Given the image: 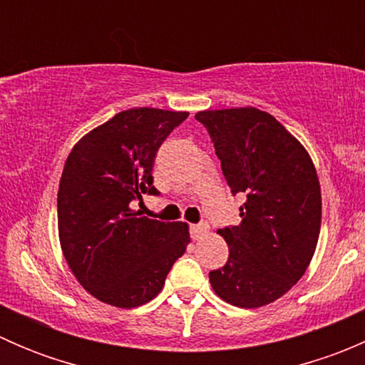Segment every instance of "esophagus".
<instances>
[{
  "mask_svg": "<svg viewBox=\"0 0 365 365\" xmlns=\"http://www.w3.org/2000/svg\"><path fill=\"white\" fill-rule=\"evenodd\" d=\"M206 233H208V224L206 222L192 224V226H190V237H192L194 240H201Z\"/></svg>",
  "mask_w": 365,
  "mask_h": 365,
  "instance_id": "34e87169",
  "label": "esophagus"
}]
</instances>
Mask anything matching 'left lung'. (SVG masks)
Wrapping results in <instances>:
<instances>
[{
  "label": "left lung",
  "mask_w": 365,
  "mask_h": 365,
  "mask_svg": "<svg viewBox=\"0 0 365 365\" xmlns=\"http://www.w3.org/2000/svg\"><path fill=\"white\" fill-rule=\"evenodd\" d=\"M222 175L244 194L242 222L217 233L230 257L210 272L224 302L242 309L272 304L305 274L322 227V189L311 155L272 114L256 108L200 111Z\"/></svg>",
  "instance_id": "left-lung-1"
}]
</instances>
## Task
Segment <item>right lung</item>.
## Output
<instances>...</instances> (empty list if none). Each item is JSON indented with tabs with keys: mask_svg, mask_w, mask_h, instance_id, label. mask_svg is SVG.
Segmentation results:
<instances>
[{
	"mask_svg": "<svg viewBox=\"0 0 365 365\" xmlns=\"http://www.w3.org/2000/svg\"><path fill=\"white\" fill-rule=\"evenodd\" d=\"M187 116L127 109L68 153L58 189L60 245L79 284L104 304L132 309L155 298L189 245L187 222H162L130 208L141 194H157V150Z\"/></svg>",
	"mask_w": 365,
	"mask_h": 365,
	"instance_id": "1",
	"label": "right lung"
}]
</instances>
